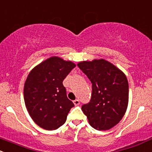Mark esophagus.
Segmentation results:
<instances>
[{
  "label": "esophagus",
  "instance_id": "obj_1",
  "mask_svg": "<svg viewBox=\"0 0 152 152\" xmlns=\"http://www.w3.org/2000/svg\"><path fill=\"white\" fill-rule=\"evenodd\" d=\"M73 103H74L75 104V105H78V104H80V101L78 99H75V100H74V101H73Z\"/></svg>",
  "mask_w": 152,
  "mask_h": 152
}]
</instances>
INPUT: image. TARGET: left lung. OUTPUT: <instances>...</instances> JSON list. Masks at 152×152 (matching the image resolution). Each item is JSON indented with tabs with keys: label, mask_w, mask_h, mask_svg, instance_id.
I'll use <instances>...</instances> for the list:
<instances>
[{
	"label": "left lung",
	"mask_w": 152,
	"mask_h": 152,
	"mask_svg": "<svg viewBox=\"0 0 152 152\" xmlns=\"http://www.w3.org/2000/svg\"><path fill=\"white\" fill-rule=\"evenodd\" d=\"M92 83L90 102L82 106L88 123L96 130H108L126 113L129 101L127 78L121 69L104 59L77 64Z\"/></svg>",
	"instance_id": "left-lung-1"
}]
</instances>
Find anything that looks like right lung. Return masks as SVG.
Returning a JSON list of instances; mask_svg holds the SVG:
<instances>
[{"label": "right lung", "instance_id": "1", "mask_svg": "<svg viewBox=\"0 0 152 152\" xmlns=\"http://www.w3.org/2000/svg\"><path fill=\"white\" fill-rule=\"evenodd\" d=\"M75 64L52 56L36 66L24 85V100L30 116L40 127L54 130L65 123L74 104L67 98L63 80Z\"/></svg>", "mask_w": 152, "mask_h": 152}]
</instances>
